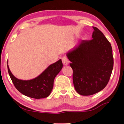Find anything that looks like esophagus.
Segmentation results:
<instances>
[{"mask_svg": "<svg viewBox=\"0 0 124 124\" xmlns=\"http://www.w3.org/2000/svg\"><path fill=\"white\" fill-rule=\"evenodd\" d=\"M62 63H63V64H64V65H68L69 60H68V58H67V57H66V56L62 57Z\"/></svg>", "mask_w": 124, "mask_h": 124, "instance_id": "34e87169", "label": "esophagus"}]
</instances>
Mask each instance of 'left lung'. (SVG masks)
Segmentation results:
<instances>
[{
  "label": "left lung",
  "mask_w": 124,
  "mask_h": 124,
  "mask_svg": "<svg viewBox=\"0 0 124 124\" xmlns=\"http://www.w3.org/2000/svg\"><path fill=\"white\" fill-rule=\"evenodd\" d=\"M90 40H82L67 54L73 69L74 88L81 95H91L108 84L113 67L112 48L104 35L96 27Z\"/></svg>",
  "instance_id": "8db88e82"
}]
</instances>
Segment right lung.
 <instances>
[{
	"label": "right lung",
	"instance_id": "right-lung-1",
	"mask_svg": "<svg viewBox=\"0 0 124 124\" xmlns=\"http://www.w3.org/2000/svg\"><path fill=\"white\" fill-rule=\"evenodd\" d=\"M8 64V62H7ZM62 60L51 64L39 76L31 80L18 79L12 74L8 67V73L17 90L25 96L41 99L50 95L54 86V79L62 68Z\"/></svg>",
	"mask_w": 124,
	"mask_h": 124
}]
</instances>
